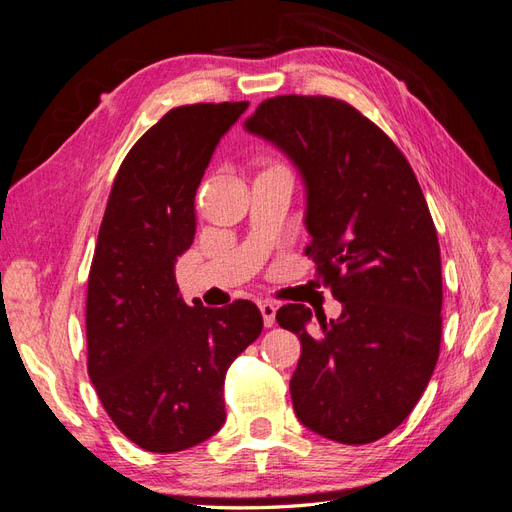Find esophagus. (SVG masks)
Here are the masks:
<instances>
[{"mask_svg":"<svg viewBox=\"0 0 512 512\" xmlns=\"http://www.w3.org/2000/svg\"><path fill=\"white\" fill-rule=\"evenodd\" d=\"M275 312L277 307L273 303H260V314H262V322H265V327L271 329L275 324Z\"/></svg>","mask_w":512,"mask_h":512,"instance_id":"34e87169","label":"esophagus"}]
</instances>
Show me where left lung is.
Returning a JSON list of instances; mask_svg holds the SVG:
<instances>
[{
  "label": "left lung",
  "mask_w": 512,
  "mask_h": 512,
  "mask_svg": "<svg viewBox=\"0 0 512 512\" xmlns=\"http://www.w3.org/2000/svg\"><path fill=\"white\" fill-rule=\"evenodd\" d=\"M243 128L297 166L305 254L342 303L337 320L280 307L301 339L290 380L299 421L342 444L376 442L406 421L436 369L442 262L436 226L408 160L376 123L327 96H277Z\"/></svg>",
  "instance_id": "left-lung-1"
}]
</instances>
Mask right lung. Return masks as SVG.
Here are the masks:
<instances>
[{
	"mask_svg": "<svg viewBox=\"0 0 512 512\" xmlns=\"http://www.w3.org/2000/svg\"><path fill=\"white\" fill-rule=\"evenodd\" d=\"M247 106L168 111L121 162L106 203L87 284V371L117 429L149 453L220 431L226 371L262 331L252 301L190 307L175 280L200 179Z\"/></svg>",
	"mask_w": 512,
	"mask_h": 512,
	"instance_id": "right-lung-1",
	"label": "right lung"
}]
</instances>
